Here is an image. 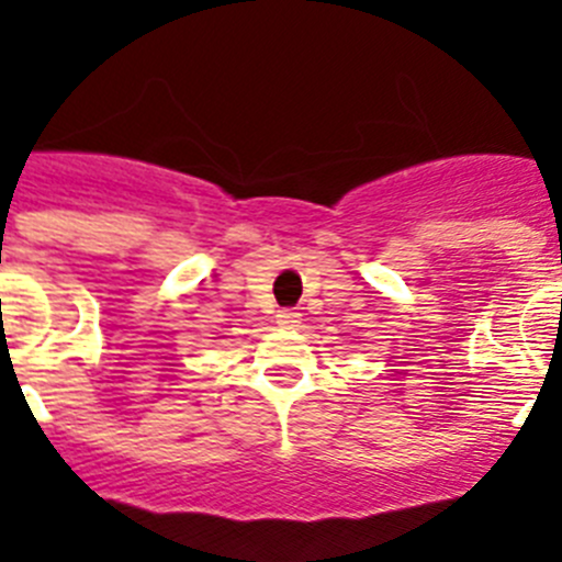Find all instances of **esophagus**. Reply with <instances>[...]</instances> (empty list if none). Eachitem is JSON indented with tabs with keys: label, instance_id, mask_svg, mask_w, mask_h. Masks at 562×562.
<instances>
[{
	"label": "esophagus",
	"instance_id": "34e87169",
	"mask_svg": "<svg viewBox=\"0 0 562 562\" xmlns=\"http://www.w3.org/2000/svg\"><path fill=\"white\" fill-rule=\"evenodd\" d=\"M276 324L281 326V329H295L297 324H301V312L295 310H281L276 315Z\"/></svg>",
	"mask_w": 562,
	"mask_h": 562
}]
</instances>
